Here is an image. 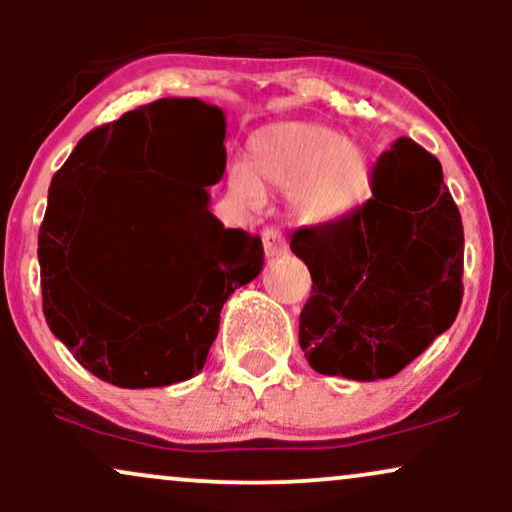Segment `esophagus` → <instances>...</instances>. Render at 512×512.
<instances>
[{
    "mask_svg": "<svg viewBox=\"0 0 512 512\" xmlns=\"http://www.w3.org/2000/svg\"><path fill=\"white\" fill-rule=\"evenodd\" d=\"M262 245H264V255L267 257L281 255V252H286V248H289L279 228H267V231H262Z\"/></svg>",
    "mask_w": 512,
    "mask_h": 512,
    "instance_id": "34e87169",
    "label": "esophagus"
}]
</instances>
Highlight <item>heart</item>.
Segmentation results:
<instances>
[{
    "mask_svg": "<svg viewBox=\"0 0 512 512\" xmlns=\"http://www.w3.org/2000/svg\"><path fill=\"white\" fill-rule=\"evenodd\" d=\"M291 187V211L303 223H330L361 204L370 185V158L361 144L315 122H281L250 139L248 168L226 173L228 197L243 209L264 202L262 187Z\"/></svg>",
    "mask_w": 512,
    "mask_h": 512,
    "instance_id": "b5f03b06",
    "label": "heart"
}]
</instances>
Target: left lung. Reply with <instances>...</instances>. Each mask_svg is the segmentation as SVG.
I'll use <instances>...</instances> for the list:
<instances>
[{"label":"left lung","mask_w":512,"mask_h":512,"mask_svg":"<svg viewBox=\"0 0 512 512\" xmlns=\"http://www.w3.org/2000/svg\"><path fill=\"white\" fill-rule=\"evenodd\" d=\"M370 192L342 219L291 236L313 276L298 344L317 373L361 383L397 375L448 330L464 269L460 211L424 146L399 137Z\"/></svg>","instance_id":"obj_1"}]
</instances>
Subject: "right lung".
<instances>
[{
	"label": "right lung",
	"mask_w": 512,
	"mask_h": 512,
	"mask_svg": "<svg viewBox=\"0 0 512 512\" xmlns=\"http://www.w3.org/2000/svg\"><path fill=\"white\" fill-rule=\"evenodd\" d=\"M226 117L199 98H161L86 134L52 178L38 233L43 313L52 334L96 378L163 387L207 363L221 308L262 272L260 236L223 228L204 187L199 154L226 168ZM132 169L173 179L155 186L135 231L117 237L107 175ZM152 264L142 290L114 276L115 249Z\"/></svg>",
	"instance_id": "1"
}]
</instances>
